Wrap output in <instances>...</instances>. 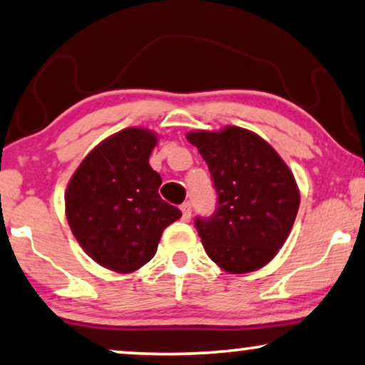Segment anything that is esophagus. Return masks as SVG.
<instances>
[{"mask_svg": "<svg viewBox=\"0 0 365 365\" xmlns=\"http://www.w3.org/2000/svg\"><path fill=\"white\" fill-rule=\"evenodd\" d=\"M180 210H182V218L185 220V222H188L190 217H192V203L185 202L180 207Z\"/></svg>", "mask_w": 365, "mask_h": 365, "instance_id": "obj_1", "label": "esophagus"}]
</instances>
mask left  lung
I'll return each instance as SVG.
<instances>
[{"label": "left lung", "mask_w": 365, "mask_h": 365, "mask_svg": "<svg viewBox=\"0 0 365 365\" xmlns=\"http://www.w3.org/2000/svg\"><path fill=\"white\" fill-rule=\"evenodd\" d=\"M212 173L218 203L212 217L195 218L207 255L233 274L263 268L291 233L299 190L278 152L241 127L190 132Z\"/></svg>", "instance_id": "obj_1"}]
</instances>
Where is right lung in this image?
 I'll return each mask as SVG.
<instances>
[{"label": "right lung", "mask_w": 365, "mask_h": 365, "mask_svg": "<svg viewBox=\"0 0 365 365\" xmlns=\"http://www.w3.org/2000/svg\"><path fill=\"white\" fill-rule=\"evenodd\" d=\"M157 135L120 130L81 162L66 190V217L82 250L115 273H132L157 253L182 212L160 198L162 178L148 163Z\"/></svg>", "instance_id": "obj_1"}]
</instances>
